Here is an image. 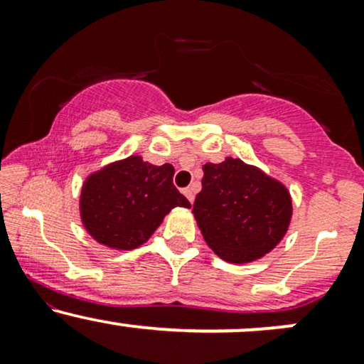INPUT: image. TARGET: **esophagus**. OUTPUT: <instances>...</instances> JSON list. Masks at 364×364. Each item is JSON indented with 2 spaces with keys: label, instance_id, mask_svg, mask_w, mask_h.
I'll list each match as a JSON object with an SVG mask.
<instances>
[{
  "label": "esophagus",
  "instance_id": "34e87169",
  "mask_svg": "<svg viewBox=\"0 0 364 364\" xmlns=\"http://www.w3.org/2000/svg\"><path fill=\"white\" fill-rule=\"evenodd\" d=\"M183 193H185V196L188 198V202L193 203V200H195V186L193 185L185 188V190H183Z\"/></svg>",
  "mask_w": 364,
  "mask_h": 364
}]
</instances>
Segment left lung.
<instances>
[{"label":"left lung","mask_w":364,"mask_h":364,"mask_svg":"<svg viewBox=\"0 0 364 364\" xmlns=\"http://www.w3.org/2000/svg\"><path fill=\"white\" fill-rule=\"evenodd\" d=\"M291 212L286 188L240 159L203 166L193 214L207 245L224 260L245 263L269 253L286 235Z\"/></svg>","instance_id":"obj_1"}]
</instances>
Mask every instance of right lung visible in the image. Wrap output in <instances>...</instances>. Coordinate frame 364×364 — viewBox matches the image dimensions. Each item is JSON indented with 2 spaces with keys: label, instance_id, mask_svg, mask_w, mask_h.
Masks as SVG:
<instances>
[{
  "label": "right lung",
  "instance_id": "1",
  "mask_svg": "<svg viewBox=\"0 0 364 364\" xmlns=\"http://www.w3.org/2000/svg\"><path fill=\"white\" fill-rule=\"evenodd\" d=\"M171 164L128 157L92 174L83 185L82 220L101 245L132 250L152 236L164 215L190 202L173 185Z\"/></svg>",
  "mask_w": 364,
  "mask_h": 364
}]
</instances>
